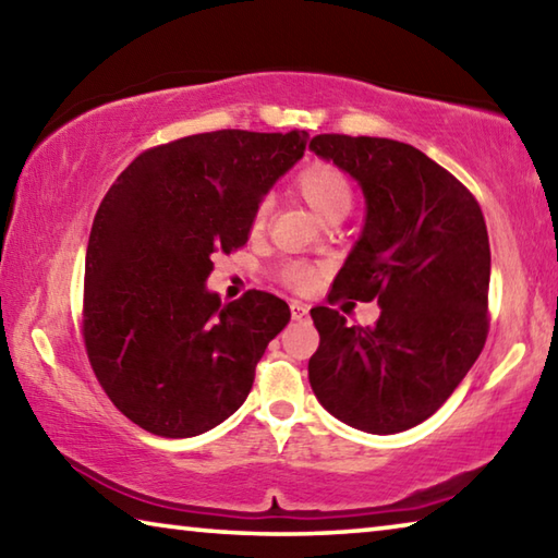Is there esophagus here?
<instances>
[{"mask_svg":"<svg viewBox=\"0 0 558 558\" xmlns=\"http://www.w3.org/2000/svg\"><path fill=\"white\" fill-rule=\"evenodd\" d=\"M307 305L305 302H300V300H292L290 302V315H292V319H305L307 317Z\"/></svg>","mask_w":558,"mask_h":558,"instance_id":"obj_1","label":"esophagus"}]
</instances>
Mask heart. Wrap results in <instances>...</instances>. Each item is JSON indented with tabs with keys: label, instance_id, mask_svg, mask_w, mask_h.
Listing matches in <instances>:
<instances>
[{
	"label": "heart",
	"instance_id": "heart-1",
	"mask_svg": "<svg viewBox=\"0 0 558 558\" xmlns=\"http://www.w3.org/2000/svg\"><path fill=\"white\" fill-rule=\"evenodd\" d=\"M292 189H295L310 209L319 216V221L325 223L342 221L344 216L352 211V204H354L352 179H349L342 169L332 162L305 165L295 177H292ZM268 214H270V202L268 199L258 202L256 211L251 216L253 233H260L266 229ZM317 278H319V268L305 260H290L280 268V280L298 292H305L313 288Z\"/></svg>",
	"mask_w": 558,
	"mask_h": 558
}]
</instances>
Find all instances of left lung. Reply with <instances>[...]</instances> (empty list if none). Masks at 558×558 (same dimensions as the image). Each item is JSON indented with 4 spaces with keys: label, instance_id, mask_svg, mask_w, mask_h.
I'll list each match as a JSON object with an SVG mask.
<instances>
[{
    "label": "left lung",
    "instance_id": "obj_1",
    "mask_svg": "<svg viewBox=\"0 0 558 558\" xmlns=\"http://www.w3.org/2000/svg\"><path fill=\"white\" fill-rule=\"evenodd\" d=\"M315 155L352 174L366 199L362 239L327 300H376V325L313 307L317 401L347 426L389 436L430 418L487 339L489 239L465 184L421 149L386 137L317 135Z\"/></svg>",
    "mask_w": 558,
    "mask_h": 558
}]
</instances>
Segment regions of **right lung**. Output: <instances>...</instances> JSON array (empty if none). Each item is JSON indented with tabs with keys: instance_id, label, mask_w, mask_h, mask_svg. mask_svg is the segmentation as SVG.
<instances>
[{
	"instance_id": "obj_1",
	"label": "right lung",
	"mask_w": 558,
	"mask_h": 558,
	"mask_svg": "<svg viewBox=\"0 0 558 558\" xmlns=\"http://www.w3.org/2000/svg\"><path fill=\"white\" fill-rule=\"evenodd\" d=\"M307 132L216 130L135 157L93 219L83 342L102 391L162 438L211 430L248 396L290 307L248 290L221 305L214 253L248 241L263 194L305 153Z\"/></svg>"
}]
</instances>
